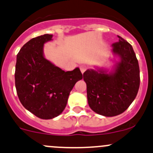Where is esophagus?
Segmentation results:
<instances>
[{"mask_svg":"<svg viewBox=\"0 0 153 153\" xmlns=\"http://www.w3.org/2000/svg\"><path fill=\"white\" fill-rule=\"evenodd\" d=\"M87 69H88V67H87L86 65H80V71H81L82 73H84V72L87 70Z\"/></svg>","mask_w":153,"mask_h":153,"instance_id":"esophagus-1","label":"esophagus"}]
</instances>
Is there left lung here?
Segmentation results:
<instances>
[{
    "mask_svg": "<svg viewBox=\"0 0 153 153\" xmlns=\"http://www.w3.org/2000/svg\"><path fill=\"white\" fill-rule=\"evenodd\" d=\"M112 51L120 57L114 73L88 70L83 73L88 103L93 111L107 117L123 113L138 93L140 75L138 60L132 46L117 36Z\"/></svg>",
    "mask_w": 153,
    "mask_h": 153,
    "instance_id": "left-lung-1",
    "label": "left lung"
}]
</instances>
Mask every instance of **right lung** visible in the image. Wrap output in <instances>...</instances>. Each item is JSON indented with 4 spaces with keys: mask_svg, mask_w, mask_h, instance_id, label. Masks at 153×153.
Wrapping results in <instances>:
<instances>
[{
    "mask_svg": "<svg viewBox=\"0 0 153 153\" xmlns=\"http://www.w3.org/2000/svg\"><path fill=\"white\" fill-rule=\"evenodd\" d=\"M52 35L33 38L21 48L16 56L15 85L22 105L41 119L61 114L70 91L83 78L79 68L65 72L43 56V44Z\"/></svg>",
    "mask_w": 153,
    "mask_h": 153,
    "instance_id": "obj_1",
    "label": "right lung"
}]
</instances>
